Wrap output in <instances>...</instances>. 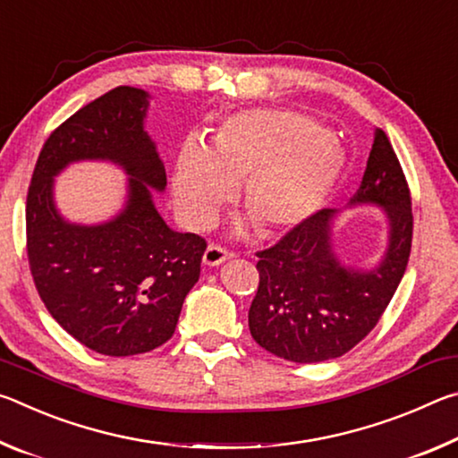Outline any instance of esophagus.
<instances>
[{"label":"esophagus","mask_w":458,"mask_h":458,"mask_svg":"<svg viewBox=\"0 0 458 458\" xmlns=\"http://www.w3.org/2000/svg\"><path fill=\"white\" fill-rule=\"evenodd\" d=\"M230 259H234V252H230V250H226V248L216 246V244L208 246L204 257H201V260H204L206 267H220L222 262H226Z\"/></svg>","instance_id":"esophagus-1"}]
</instances>
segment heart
Here are the masks:
<instances>
[{
    "instance_id": "heart-1",
    "label": "heart",
    "mask_w": 458,
    "mask_h": 458,
    "mask_svg": "<svg viewBox=\"0 0 458 458\" xmlns=\"http://www.w3.org/2000/svg\"><path fill=\"white\" fill-rule=\"evenodd\" d=\"M344 169V153L319 123L281 108H252L222 123L204 149L183 143L174 201L190 228H208L240 183V204L262 236L273 238L321 210Z\"/></svg>"
}]
</instances>
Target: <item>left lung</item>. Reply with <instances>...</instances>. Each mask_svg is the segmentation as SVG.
<instances>
[{"mask_svg": "<svg viewBox=\"0 0 458 458\" xmlns=\"http://www.w3.org/2000/svg\"><path fill=\"white\" fill-rule=\"evenodd\" d=\"M374 206L387 222L382 257L345 265L333 246L341 210H321L259 257V291L248 311L254 341L276 358L317 363L339 358L376 327L404 276L412 246L406 177L382 129L350 208Z\"/></svg>", "mask_w": 458, "mask_h": 458, "instance_id": "left-lung-1", "label": "left lung"}]
</instances>
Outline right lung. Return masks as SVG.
I'll list each match as a JSON object with an SVG mask.
<instances>
[{
    "mask_svg": "<svg viewBox=\"0 0 458 458\" xmlns=\"http://www.w3.org/2000/svg\"><path fill=\"white\" fill-rule=\"evenodd\" d=\"M151 95L119 87L62 123L44 143L26 201L28 259L46 309L89 350L125 358L174 335L199 278L206 240L175 232L153 201L165 167L145 131ZM81 160H105L128 175L122 210L81 225L59 214L53 180Z\"/></svg>",
    "mask_w": 458,
    "mask_h": 458,
    "instance_id": "add662e5",
    "label": "right lung"
}]
</instances>
